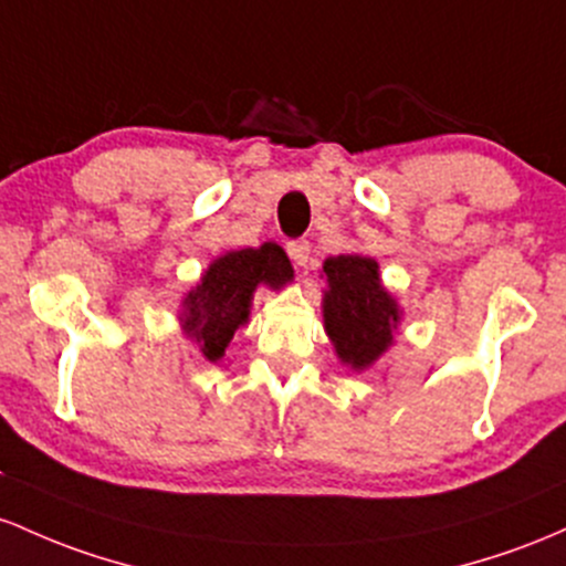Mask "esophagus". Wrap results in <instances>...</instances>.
<instances>
[{
	"label": "esophagus",
	"mask_w": 566,
	"mask_h": 566,
	"mask_svg": "<svg viewBox=\"0 0 566 566\" xmlns=\"http://www.w3.org/2000/svg\"><path fill=\"white\" fill-rule=\"evenodd\" d=\"M285 251H289L291 262H294V264H300V266L307 264V259H310V243H307V240H291V243L285 245Z\"/></svg>",
	"instance_id": "1"
}]
</instances>
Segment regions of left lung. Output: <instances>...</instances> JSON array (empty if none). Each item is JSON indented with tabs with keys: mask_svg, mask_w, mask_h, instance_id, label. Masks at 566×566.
<instances>
[{
	"mask_svg": "<svg viewBox=\"0 0 566 566\" xmlns=\"http://www.w3.org/2000/svg\"><path fill=\"white\" fill-rule=\"evenodd\" d=\"M323 272L328 291L323 296V321L336 353L353 368H366L387 350L398 323V304L379 283L374 259L342 253L326 259Z\"/></svg>",
	"mask_w": 566,
	"mask_h": 566,
	"instance_id": "obj_1",
	"label": "left lung"
}]
</instances>
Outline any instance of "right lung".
<instances>
[{"label":"right lung","mask_w":566,"mask_h":566,"mask_svg":"<svg viewBox=\"0 0 566 566\" xmlns=\"http://www.w3.org/2000/svg\"><path fill=\"white\" fill-rule=\"evenodd\" d=\"M291 275L294 270L289 256L275 243L224 253L208 266L202 283L184 302V328L198 342L208 360H219L234 332L249 321L256 285H283L291 281Z\"/></svg>","instance_id":"right-lung-1"}]
</instances>
